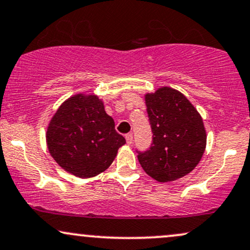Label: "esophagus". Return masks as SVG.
Returning <instances> with one entry per match:
<instances>
[{
    "instance_id": "1",
    "label": "esophagus",
    "mask_w": 250,
    "mask_h": 250,
    "mask_svg": "<svg viewBox=\"0 0 250 250\" xmlns=\"http://www.w3.org/2000/svg\"><path fill=\"white\" fill-rule=\"evenodd\" d=\"M125 141H127V143H128V144H131V143H133V134L129 133V134L125 135Z\"/></svg>"
}]
</instances>
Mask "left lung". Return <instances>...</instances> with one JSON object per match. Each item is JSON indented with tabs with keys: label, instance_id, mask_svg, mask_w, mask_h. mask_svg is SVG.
Masks as SVG:
<instances>
[{
	"label": "left lung",
	"instance_id": "obj_1",
	"mask_svg": "<svg viewBox=\"0 0 250 250\" xmlns=\"http://www.w3.org/2000/svg\"><path fill=\"white\" fill-rule=\"evenodd\" d=\"M152 142L137 158L143 170L161 183L190 173L203 157L206 131L203 119L182 93L162 87L146 95Z\"/></svg>",
	"mask_w": 250,
	"mask_h": 250
}]
</instances>
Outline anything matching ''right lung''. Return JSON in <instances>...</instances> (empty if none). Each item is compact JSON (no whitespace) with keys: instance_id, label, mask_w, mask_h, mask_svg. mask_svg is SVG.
<instances>
[{"instance_id":"right-lung-1","label":"right lung","mask_w":250,"mask_h":250,"mask_svg":"<svg viewBox=\"0 0 250 250\" xmlns=\"http://www.w3.org/2000/svg\"><path fill=\"white\" fill-rule=\"evenodd\" d=\"M46 141L57 163L80 178L104 172L125 143L102 101L83 94L72 96L58 108L47 128Z\"/></svg>"}]
</instances>
